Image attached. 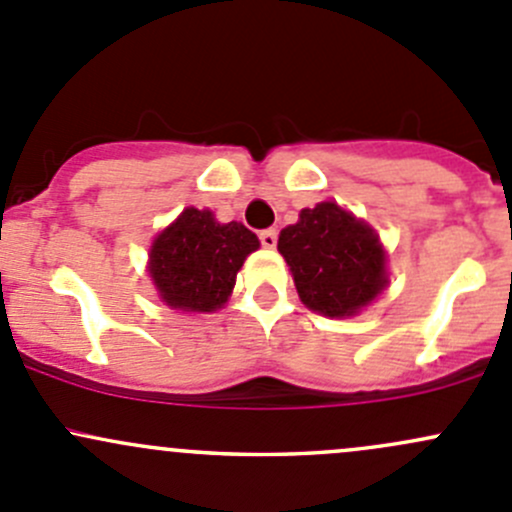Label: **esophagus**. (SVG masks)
Segmentation results:
<instances>
[{
  "label": "esophagus",
  "mask_w": 512,
  "mask_h": 512,
  "mask_svg": "<svg viewBox=\"0 0 512 512\" xmlns=\"http://www.w3.org/2000/svg\"><path fill=\"white\" fill-rule=\"evenodd\" d=\"M260 242H262V247H267V250H272V247L277 245V230H262L260 232Z\"/></svg>",
  "instance_id": "esophagus-1"
}]
</instances>
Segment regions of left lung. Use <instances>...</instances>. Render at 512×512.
<instances>
[{"mask_svg":"<svg viewBox=\"0 0 512 512\" xmlns=\"http://www.w3.org/2000/svg\"><path fill=\"white\" fill-rule=\"evenodd\" d=\"M285 257L304 307L324 317H352L386 287V252L374 227L337 203L304 208L280 232Z\"/></svg>","mask_w":512,"mask_h":512,"instance_id":"obj_1","label":"left lung"}]
</instances>
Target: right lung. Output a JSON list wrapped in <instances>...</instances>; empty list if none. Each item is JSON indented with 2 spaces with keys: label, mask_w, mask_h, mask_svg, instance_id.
<instances>
[{
  "label": "right lung",
  "mask_w": 512,
  "mask_h": 512,
  "mask_svg": "<svg viewBox=\"0 0 512 512\" xmlns=\"http://www.w3.org/2000/svg\"><path fill=\"white\" fill-rule=\"evenodd\" d=\"M260 240L242 223H218L210 210L185 208L153 240L148 272L170 309L215 312Z\"/></svg>",
  "instance_id": "right-lung-1"
}]
</instances>
